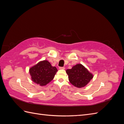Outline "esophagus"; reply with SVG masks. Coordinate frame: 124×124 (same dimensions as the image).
<instances>
[{"mask_svg":"<svg viewBox=\"0 0 124 124\" xmlns=\"http://www.w3.org/2000/svg\"><path fill=\"white\" fill-rule=\"evenodd\" d=\"M59 69H62V70H63V69H65V68L64 67H59Z\"/></svg>","mask_w":124,"mask_h":124,"instance_id":"1","label":"esophagus"}]
</instances>
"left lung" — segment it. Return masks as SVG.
<instances>
[{
	"label": "left lung",
	"instance_id": "1",
	"mask_svg": "<svg viewBox=\"0 0 124 124\" xmlns=\"http://www.w3.org/2000/svg\"><path fill=\"white\" fill-rule=\"evenodd\" d=\"M66 72L70 83L78 88L84 87L93 78V74L81 64H78L72 69H67Z\"/></svg>",
	"mask_w": 124,
	"mask_h": 124
}]
</instances>
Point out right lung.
I'll use <instances>...</instances> for the list:
<instances>
[{"label":"right lung","instance_id":"obj_1","mask_svg":"<svg viewBox=\"0 0 124 124\" xmlns=\"http://www.w3.org/2000/svg\"><path fill=\"white\" fill-rule=\"evenodd\" d=\"M57 68L47 61L40 62L29 69L32 81L41 86L48 84L54 78Z\"/></svg>","mask_w":124,"mask_h":124}]
</instances>
